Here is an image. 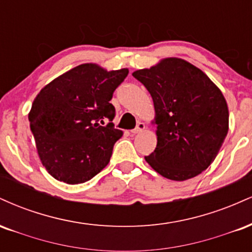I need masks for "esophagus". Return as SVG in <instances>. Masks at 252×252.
Wrapping results in <instances>:
<instances>
[{"instance_id":"34e87169","label":"esophagus","mask_w":252,"mask_h":252,"mask_svg":"<svg viewBox=\"0 0 252 252\" xmlns=\"http://www.w3.org/2000/svg\"><path fill=\"white\" fill-rule=\"evenodd\" d=\"M144 128H146L144 123L138 122L137 126H136V128L131 130V134H138V132H141V131H142V130H144Z\"/></svg>"}]
</instances>
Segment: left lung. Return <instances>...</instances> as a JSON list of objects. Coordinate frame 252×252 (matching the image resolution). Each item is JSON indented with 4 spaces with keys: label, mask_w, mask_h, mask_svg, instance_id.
Returning a JSON list of instances; mask_svg holds the SVG:
<instances>
[{
    "label": "left lung",
    "mask_w": 252,
    "mask_h": 252,
    "mask_svg": "<svg viewBox=\"0 0 252 252\" xmlns=\"http://www.w3.org/2000/svg\"><path fill=\"white\" fill-rule=\"evenodd\" d=\"M148 90L155 108L158 144L144 156L160 175L189 180L215 161L227 135L226 100L212 80L178 58L132 73Z\"/></svg>",
    "instance_id": "left-lung-1"
}]
</instances>
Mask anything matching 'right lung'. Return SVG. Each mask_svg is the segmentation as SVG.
I'll return each instance as SVG.
<instances>
[{"label":"right lung","mask_w":252,"mask_h":252,"mask_svg":"<svg viewBox=\"0 0 252 252\" xmlns=\"http://www.w3.org/2000/svg\"><path fill=\"white\" fill-rule=\"evenodd\" d=\"M128 73L126 68L108 72L83 63L37 94L28 120L40 160L54 179L83 184L109 163L123 135L112 123L116 110L110 100Z\"/></svg>","instance_id":"add662e5"}]
</instances>
